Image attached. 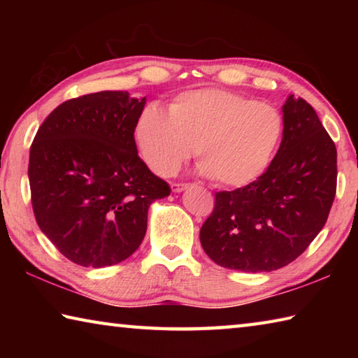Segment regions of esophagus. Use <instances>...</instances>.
Masks as SVG:
<instances>
[{"mask_svg": "<svg viewBox=\"0 0 358 358\" xmlns=\"http://www.w3.org/2000/svg\"><path fill=\"white\" fill-rule=\"evenodd\" d=\"M187 187H189V185H187V183H173L172 185V191L173 192H181V191L187 189Z\"/></svg>", "mask_w": 358, "mask_h": 358, "instance_id": "34e87169", "label": "esophagus"}]
</instances>
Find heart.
I'll list each match as a JSON object with an SVG mask.
<instances>
[{
	"label": "heart",
	"mask_w": 358,
	"mask_h": 358,
	"mask_svg": "<svg viewBox=\"0 0 358 358\" xmlns=\"http://www.w3.org/2000/svg\"><path fill=\"white\" fill-rule=\"evenodd\" d=\"M282 136L280 108L220 88L180 94L169 115L147 107L134 129L143 161L157 175L177 172L196 147L199 172L227 187L259 178Z\"/></svg>",
	"instance_id": "1"
}]
</instances>
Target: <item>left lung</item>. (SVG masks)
Here are the masks:
<instances>
[{
	"label": "left lung",
	"mask_w": 358,
	"mask_h": 358,
	"mask_svg": "<svg viewBox=\"0 0 358 358\" xmlns=\"http://www.w3.org/2000/svg\"><path fill=\"white\" fill-rule=\"evenodd\" d=\"M284 136L260 177L215 194L201 243L215 264L230 270L273 271L310 246L325 226L336 194V147L305 99L282 106Z\"/></svg>",
	"instance_id": "1"
}]
</instances>
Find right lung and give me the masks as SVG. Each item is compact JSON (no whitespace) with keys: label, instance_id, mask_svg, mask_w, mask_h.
I'll return each instance as SVG.
<instances>
[{"label":"right lung","instance_id":"1","mask_svg":"<svg viewBox=\"0 0 358 358\" xmlns=\"http://www.w3.org/2000/svg\"><path fill=\"white\" fill-rule=\"evenodd\" d=\"M145 102L128 92L69 99L31 143L36 222L77 265L101 268L128 259L147 232L150 205L171 194L137 155L134 129Z\"/></svg>","mask_w":358,"mask_h":358}]
</instances>
